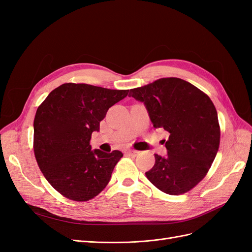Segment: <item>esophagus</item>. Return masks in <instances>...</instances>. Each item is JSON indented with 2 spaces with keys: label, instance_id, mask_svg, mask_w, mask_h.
Here are the masks:
<instances>
[{
  "label": "esophagus",
  "instance_id": "1",
  "mask_svg": "<svg viewBox=\"0 0 252 252\" xmlns=\"http://www.w3.org/2000/svg\"><path fill=\"white\" fill-rule=\"evenodd\" d=\"M140 154V151H138V150H133V149H130V150H128L127 151V155L128 156H130V157H136Z\"/></svg>",
  "mask_w": 252,
  "mask_h": 252
}]
</instances>
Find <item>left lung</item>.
Instances as JSON below:
<instances>
[{
    "label": "left lung",
    "mask_w": 252,
    "mask_h": 252,
    "mask_svg": "<svg viewBox=\"0 0 252 252\" xmlns=\"http://www.w3.org/2000/svg\"><path fill=\"white\" fill-rule=\"evenodd\" d=\"M130 96L144 103L155 128L169 132L167 156L155 155L147 179L161 191L178 195L201 182L220 145L218 112L212 101L192 84L163 78L130 89Z\"/></svg>",
    "instance_id": "obj_1"
}]
</instances>
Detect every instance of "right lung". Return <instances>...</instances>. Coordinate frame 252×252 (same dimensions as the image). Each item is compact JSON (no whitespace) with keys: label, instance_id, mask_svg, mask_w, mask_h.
Here are the masks:
<instances>
[{"label":"right lung","instance_id":"right-lung-1","mask_svg":"<svg viewBox=\"0 0 252 252\" xmlns=\"http://www.w3.org/2000/svg\"><path fill=\"white\" fill-rule=\"evenodd\" d=\"M129 90L66 83L52 90L36 110L33 149L44 177L67 199L85 202L100 193L123 157L91 150V133L100 131L107 110Z\"/></svg>","mask_w":252,"mask_h":252}]
</instances>
